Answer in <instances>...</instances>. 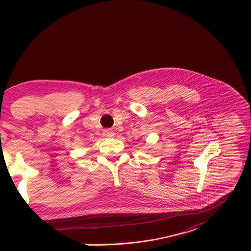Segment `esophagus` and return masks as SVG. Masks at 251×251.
<instances>
[{"label": "esophagus", "mask_w": 251, "mask_h": 251, "mask_svg": "<svg viewBox=\"0 0 251 251\" xmlns=\"http://www.w3.org/2000/svg\"><path fill=\"white\" fill-rule=\"evenodd\" d=\"M114 135H115L114 131L110 130V129H106V130L103 131V136H105V137H113Z\"/></svg>", "instance_id": "esophagus-1"}]
</instances>
